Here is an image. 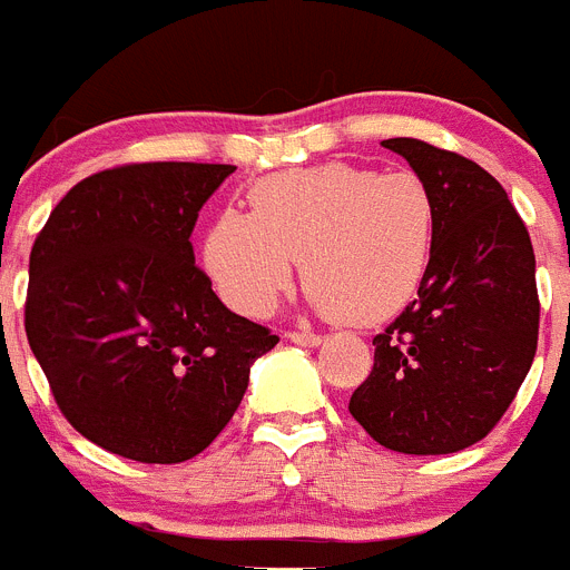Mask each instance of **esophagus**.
<instances>
[{
	"label": "esophagus",
	"instance_id": "1",
	"mask_svg": "<svg viewBox=\"0 0 570 570\" xmlns=\"http://www.w3.org/2000/svg\"><path fill=\"white\" fill-rule=\"evenodd\" d=\"M288 340H291V342H296V345H308V347H314V345H320L322 336H320V334H311V331H291Z\"/></svg>",
	"mask_w": 570,
	"mask_h": 570
}]
</instances>
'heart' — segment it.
Masks as SVG:
<instances>
[{
    "instance_id": "obj_1",
    "label": "heart",
    "mask_w": 570,
    "mask_h": 570,
    "mask_svg": "<svg viewBox=\"0 0 570 570\" xmlns=\"http://www.w3.org/2000/svg\"><path fill=\"white\" fill-rule=\"evenodd\" d=\"M248 199L250 214L223 210L203 242L216 291L239 314L268 316L296 259L305 291L354 325L396 314L425 279L436 199L414 170L311 165L265 176Z\"/></svg>"
}]
</instances>
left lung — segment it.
<instances>
[{"label": "left lung", "instance_id": "obj_1", "mask_svg": "<svg viewBox=\"0 0 570 570\" xmlns=\"http://www.w3.org/2000/svg\"><path fill=\"white\" fill-rule=\"evenodd\" d=\"M436 199L416 299L374 336V367L347 411L400 454H454L502 420L540 334L537 259L517 208L485 168L422 139H385Z\"/></svg>", "mask_w": 570, "mask_h": 570}]
</instances>
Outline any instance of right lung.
<instances>
[{
	"mask_svg": "<svg viewBox=\"0 0 570 570\" xmlns=\"http://www.w3.org/2000/svg\"><path fill=\"white\" fill-rule=\"evenodd\" d=\"M234 165L99 170L62 196L30 250L24 334L65 420L148 465L203 454L279 342L196 268L190 230Z\"/></svg>",
	"mask_w": 570,
	"mask_h": 570,
	"instance_id": "1",
	"label": "right lung"
}]
</instances>
